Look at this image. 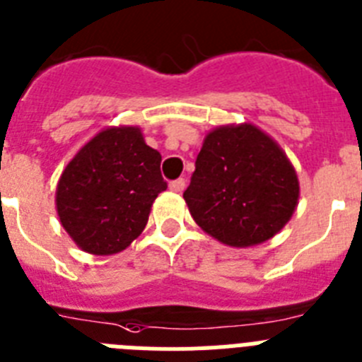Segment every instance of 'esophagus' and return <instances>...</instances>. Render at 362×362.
<instances>
[{"instance_id":"1","label":"esophagus","mask_w":362,"mask_h":362,"mask_svg":"<svg viewBox=\"0 0 362 362\" xmlns=\"http://www.w3.org/2000/svg\"><path fill=\"white\" fill-rule=\"evenodd\" d=\"M185 187V180L184 178H177V180L169 182V189L175 191V193H182Z\"/></svg>"}]
</instances>
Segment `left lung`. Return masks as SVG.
Masks as SVG:
<instances>
[{"label":"left lung","instance_id":"8db88e82","mask_svg":"<svg viewBox=\"0 0 362 362\" xmlns=\"http://www.w3.org/2000/svg\"><path fill=\"white\" fill-rule=\"evenodd\" d=\"M191 216L228 246L268 240L291 218L298 180L282 149L255 125H228L207 134L191 184Z\"/></svg>","mask_w":362,"mask_h":362}]
</instances>
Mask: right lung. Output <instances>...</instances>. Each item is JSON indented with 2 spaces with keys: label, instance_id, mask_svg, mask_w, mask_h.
<instances>
[{
  "label": "right lung",
  "instance_id": "1",
  "mask_svg": "<svg viewBox=\"0 0 362 362\" xmlns=\"http://www.w3.org/2000/svg\"><path fill=\"white\" fill-rule=\"evenodd\" d=\"M160 162L138 127L105 129L81 147L56 189L59 220L72 240L93 255L125 250L168 189Z\"/></svg>",
  "mask_w": 362,
  "mask_h": 362
}]
</instances>
